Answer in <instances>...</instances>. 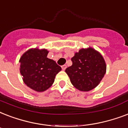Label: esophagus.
<instances>
[{"mask_svg": "<svg viewBox=\"0 0 128 128\" xmlns=\"http://www.w3.org/2000/svg\"><path fill=\"white\" fill-rule=\"evenodd\" d=\"M61 68H62V69H63V71H64V70H65V69L67 68V65H62V66H61Z\"/></svg>", "mask_w": 128, "mask_h": 128, "instance_id": "obj_1", "label": "esophagus"}]
</instances>
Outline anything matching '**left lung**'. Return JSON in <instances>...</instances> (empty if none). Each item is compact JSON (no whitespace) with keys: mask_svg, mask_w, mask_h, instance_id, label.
<instances>
[{"mask_svg":"<svg viewBox=\"0 0 128 128\" xmlns=\"http://www.w3.org/2000/svg\"><path fill=\"white\" fill-rule=\"evenodd\" d=\"M73 64L65 69L71 83L81 92H89L100 84L106 73L102 54L92 47L81 48L71 58Z\"/></svg>","mask_w":128,"mask_h":128,"instance_id":"8db88e82","label":"left lung"}]
</instances>
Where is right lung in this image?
Listing matches in <instances>:
<instances>
[{
  "mask_svg": "<svg viewBox=\"0 0 128 128\" xmlns=\"http://www.w3.org/2000/svg\"><path fill=\"white\" fill-rule=\"evenodd\" d=\"M48 53L46 48H32L24 52L19 59L23 82L35 92L48 90L61 70L55 61L47 58Z\"/></svg>",
  "mask_w": 128,
  "mask_h": 128,
  "instance_id": "1",
  "label": "right lung"
}]
</instances>
